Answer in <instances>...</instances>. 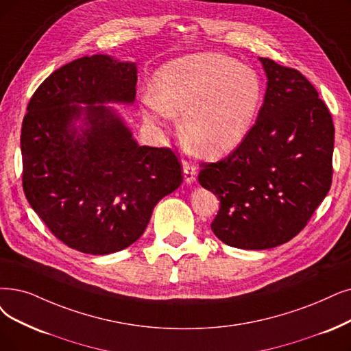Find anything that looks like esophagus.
Instances as JSON below:
<instances>
[{"label": "esophagus", "instance_id": "1", "mask_svg": "<svg viewBox=\"0 0 351 351\" xmlns=\"http://www.w3.org/2000/svg\"><path fill=\"white\" fill-rule=\"evenodd\" d=\"M183 174L186 183L191 184L195 177H197V168H195V165L190 161H183Z\"/></svg>", "mask_w": 351, "mask_h": 351}]
</instances>
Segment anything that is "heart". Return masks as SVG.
<instances>
[{"mask_svg": "<svg viewBox=\"0 0 351 351\" xmlns=\"http://www.w3.org/2000/svg\"><path fill=\"white\" fill-rule=\"evenodd\" d=\"M147 119L183 115V135L202 156L239 145L254 127L262 85L254 70L221 53H195L165 63L152 79Z\"/></svg>", "mask_w": 351, "mask_h": 351, "instance_id": "obj_1", "label": "heart"}]
</instances>
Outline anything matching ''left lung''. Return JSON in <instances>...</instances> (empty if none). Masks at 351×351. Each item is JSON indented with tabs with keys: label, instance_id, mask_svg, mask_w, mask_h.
I'll return each instance as SVG.
<instances>
[{
	"label": "left lung",
	"instance_id": "8db88e82",
	"mask_svg": "<svg viewBox=\"0 0 351 351\" xmlns=\"http://www.w3.org/2000/svg\"><path fill=\"white\" fill-rule=\"evenodd\" d=\"M268 77L258 119L228 157L202 162L200 184L220 200L212 230L239 249L287 243L310 221L332 180L334 123L297 69L259 59Z\"/></svg>",
	"mask_w": 351,
	"mask_h": 351
}]
</instances>
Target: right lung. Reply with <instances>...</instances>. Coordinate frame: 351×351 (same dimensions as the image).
Here are the masks:
<instances>
[{"label": "right lung", "instance_id": "add662e5", "mask_svg": "<svg viewBox=\"0 0 351 351\" xmlns=\"http://www.w3.org/2000/svg\"><path fill=\"white\" fill-rule=\"evenodd\" d=\"M135 86V63L85 56L54 70L27 105L24 194L47 229L83 254L108 255L132 245L156 204L183 181L171 148L138 145L114 110L95 106L132 104ZM82 113L87 128L76 136L69 127Z\"/></svg>", "mask_w": 351, "mask_h": 351}]
</instances>
